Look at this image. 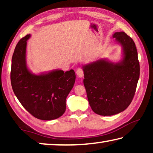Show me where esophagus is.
I'll use <instances>...</instances> for the list:
<instances>
[{"mask_svg":"<svg viewBox=\"0 0 153 153\" xmlns=\"http://www.w3.org/2000/svg\"><path fill=\"white\" fill-rule=\"evenodd\" d=\"M76 74L78 77H82L84 76V71H83V69L82 68H78L76 70Z\"/></svg>","mask_w":153,"mask_h":153,"instance_id":"34e87169","label":"esophagus"}]
</instances>
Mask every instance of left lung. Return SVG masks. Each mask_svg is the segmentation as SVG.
<instances>
[{
    "mask_svg": "<svg viewBox=\"0 0 153 153\" xmlns=\"http://www.w3.org/2000/svg\"><path fill=\"white\" fill-rule=\"evenodd\" d=\"M122 46L123 58L114 63L100 59L83 66L84 84L90 106L95 113L110 116L126 110L135 94L140 76L138 52L125 32L113 36Z\"/></svg>",
    "mask_w": 153,
    "mask_h": 153,
    "instance_id": "left-lung-1",
    "label": "left lung"
}]
</instances>
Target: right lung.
Wrapping results in <instances>:
<instances>
[{"instance_id": "obj_1", "label": "right lung", "mask_w": 153, "mask_h": 153, "mask_svg": "<svg viewBox=\"0 0 153 153\" xmlns=\"http://www.w3.org/2000/svg\"><path fill=\"white\" fill-rule=\"evenodd\" d=\"M27 34L18 42L12 57L11 82L15 96L25 109L36 118L53 120L66 109V98L74 87L73 69L55 70L48 74H32L25 60Z\"/></svg>"}]
</instances>
